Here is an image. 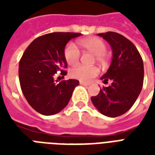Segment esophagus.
<instances>
[{
  "mask_svg": "<svg viewBox=\"0 0 155 155\" xmlns=\"http://www.w3.org/2000/svg\"><path fill=\"white\" fill-rule=\"evenodd\" d=\"M80 84L84 85V86H88V85H89V84H88V83L83 82V81H80Z\"/></svg>",
  "mask_w": 155,
  "mask_h": 155,
  "instance_id": "34e87169",
  "label": "esophagus"
}]
</instances>
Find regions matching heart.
<instances>
[{"label":"heart","mask_w":155,"mask_h":155,"mask_svg":"<svg viewBox=\"0 0 155 155\" xmlns=\"http://www.w3.org/2000/svg\"><path fill=\"white\" fill-rule=\"evenodd\" d=\"M83 48L87 50L93 54L97 63L104 65L107 61L105 54L106 44L103 40L98 38H89L79 42ZM64 56L67 63L71 66L76 65L80 58V52L78 47L73 43H69L64 51ZM99 74V69L97 67H85L77 66L72 68L70 71V75L74 79L83 82H90L92 79L97 77Z\"/></svg>","instance_id":"obj_1"}]
</instances>
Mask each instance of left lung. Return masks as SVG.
Returning <instances> with one entry per match:
<instances>
[{"instance_id":"8db88e82","label":"left lung","mask_w":155,"mask_h":155,"mask_svg":"<svg viewBox=\"0 0 155 155\" xmlns=\"http://www.w3.org/2000/svg\"><path fill=\"white\" fill-rule=\"evenodd\" d=\"M113 50V59L107 72L101 78L108 87L101 89L91 101L100 113L116 117L130 109L142 91L144 78L143 61L132 42L116 32L98 34Z\"/></svg>"}]
</instances>
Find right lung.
<instances>
[{
    "instance_id": "right-lung-1",
    "label": "right lung",
    "mask_w": 155,
    "mask_h": 155,
    "mask_svg": "<svg viewBox=\"0 0 155 155\" xmlns=\"http://www.w3.org/2000/svg\"><path fill=\"white\" fill-rule=\"evenodd\" d=\"M80 33L54 32L42 35L25 49L19 62V81L24 97L35 111L51 116L59 113L68 105L79 80L70 79L58 82L54 75L63 71L68 63L64 49L71 39Z\"/></svg>"
}]
</instances>
